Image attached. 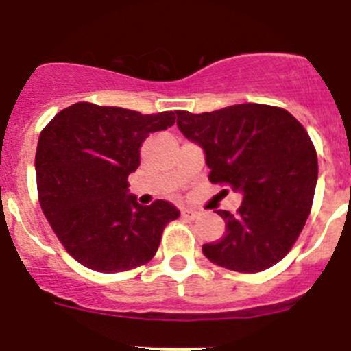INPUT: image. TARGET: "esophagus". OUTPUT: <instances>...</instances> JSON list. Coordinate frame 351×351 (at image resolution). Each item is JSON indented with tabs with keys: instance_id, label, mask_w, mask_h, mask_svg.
<instances>
[{
	"instance_id": "esophagus-1",
	"label": "esophagus",
	"mask_w": 351,
	"mask_h": 351,
	"mask_svg": "<svg viewBox=\"0 0 351 351\" xmlns=\"http://www.w3.org/2000/svg\"><path fill=\"white\" fill-rule=\"evenodd\" d=\"M181 214H182V218H186V219H195L200 213H198V210H195V209H182Z\"/></svg>"
}]
</instances>
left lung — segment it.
Instances as JSON below:
<instances>
[{"label": "left lung", "mask_w": 351, "mask_h": 351, "mask_svg": "<svg viewBox=\"0 0 351 351\" xmlns=\"http://www.w3.org/2000/svg\"><path fill=\"white\" fill-rule=\"evenodd\" d=\"M176 114L182 135L204 149L209 181L243 193L235 214L216 210L226 234L204 244V255L237 272L272 267L291 250L311 213L318 158L308 132L272 105Z\"/></svg>", "instance_id": "obj_1"}]
</instances>
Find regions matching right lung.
Instances as JSON below:
<instances>
[{"instance_id": "obj_1", "label": "right lung", "mask_w": 351, "mask_h": 351, "mask_svg": "<svg viewBox=\"0 0 351 351\" xmlns=\"http://www.w3.org/2000/svg\"><path fill=\"white\" fill-rule=\"evenodd\" d=\"M176 112L145 114L79 101L42 130L35 170L38 200L60 243L84 267L123 272L156 255L167 223L179 218L167 200L141 206L128 176L141 165L149 133Z\"/></svg>"}]
</instances>
